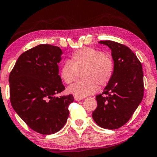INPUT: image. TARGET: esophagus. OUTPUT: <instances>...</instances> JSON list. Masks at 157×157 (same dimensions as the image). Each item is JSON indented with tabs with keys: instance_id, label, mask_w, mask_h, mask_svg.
Returning a JSON list of instances; mask_svg holds the SVG:
<instances>
[{
	"instance_id": "34e87169",
	"label": "esophagus",
	"mask_w": 157,
	"mask_h": 157,
	"mask_svg": "<svg viewBox=\"0 0 157 157\" xmlns=\"http://www.w3.org/2000/svg\"><path fill=\"white\" fill-rule=\"evenodd\" d=\"M74 99L77 101H81L83 100V98H81V97H78V96H75L74 97Z\"/></svg>"
}]
</instances>
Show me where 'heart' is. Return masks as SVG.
<instances>
[{
  "label": "heart",
  "mask_w": 157,
  "mask_h": 157,
  "mask_svg": "<svg viewBox=\"0 0 157 157\" xmlns=\"http://www.w3.org/2000/svg\"><path fill=\"white\" fill-rule=\"evenodd\" d=\"M114 71L112 58L101 51L85 47L73 53L70 61H66L61 66L60 76L66 84H71L81 73L82 80L70 86L68 94L78 96L94 94L98 86L104 87L110 82Z\"/></svg>",
  "instance_id": "1"
}]
</instances>
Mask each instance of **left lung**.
Listing matches in <instances>:
<instances>
[{
  "instance_id": "obj_1",
  "label": "left lung",
  "mask_w": 157,
  "mask_h": 157,
  "mask_svg": "<svg viewBox=\"0 0 157 157\" xmlns=\"http://www.w3.org/2000/svg\"><path fill=\"white\" fill-rule=\"evenodd\" d=\"M98 43L111 50L114 71L104 92L96 96L97 107L92 117L101 127L117 129L130 119L142 101V66L127 46L112 40Z\"/></svg>"
}]
</instances>
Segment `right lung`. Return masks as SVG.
<instances>
[{
  "instance_id": "right-lung-1",
  "label": "right lung",
  "mask_w": 157,
  "mask_h": 157,
  "mask_svg": "<svg viewBox=\"0 0 157 157\" xmlns=\"http://www.w3.org/2000/svg\"><path fill=\"white\" fill-rule=\"evenodd\" d=\"M63 54L59 47L40 44L22 53L9 76L10 103L31 129L41 134L61 130L69 115L71 94L55 96L65 89L59 75Z\"/></svg>"
}]
</instances>
